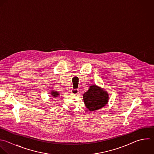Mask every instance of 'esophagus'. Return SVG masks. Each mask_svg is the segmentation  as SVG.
I'll list each match as a JSON object with an SVG mask.
<instances>
[{"label":"esophagus","mask_w":154,"mask_h":154,"mask_svg":"<svg viewBox=\"0 0 154 154\" xmlns=\"http://www.w3.org/2000/svg\"><path fill=\"white\" fill-rule=\"evenodd\" d=\"M71 93L73 94H76L79 93V90L78 89H72Z\"/></svg>","instance_id":"esophagus-1"}]
</instances>
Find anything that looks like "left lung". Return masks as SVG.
I'll use <instances>...</instances> for the list:
<instances>
[{"mask_svg": "<svg viewBox=\"0 0 154 154\" xmlns=\"http://www.w3.org/2000/svg\"><path fill=\"white\" fill-rule=\"evenodd\" d=\"M83 99L85 106L90 111H95L102 108L107 104L109 99L108 93L96 85L90 87L84 93Z\"/></svg>", "mask_w": 154, "mask_h": 154, "instance_id": "1", "label": "left lung"}]
</instances>
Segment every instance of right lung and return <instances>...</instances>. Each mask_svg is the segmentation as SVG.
<instances>
[{"mask_svg": "<svg viewBox=\"0 0 154 154\" xmlns=\"http://www.w3.org/2000/svg\"><path fill=\"white\" fill-rule=\"evenodd\" d=\"M51 96H52L53 97H58V96H59V95H60V93L59 92H58V91H55L54 90H53V91H51Z\"/></svg>", "mask_w": 154, "mask_h": 154, "instance_id": "obj_1", "label": "right lung"}]
</instances>
